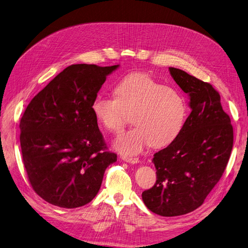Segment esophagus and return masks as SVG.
Wrapping results in <instances>:
<instances>
[{
    "label": "esophagus",
    "mask_w": 248,
    "mask_h": 248,
    "mask_svg": "<svg viewBox=\"0 0 248 248\" xmlns=\"http://www.w3.org/2000/svg\"><path fill=\"white\" fill-rule=\"evenodd\" d=\"M123 160L126 163H131V164H138L140 162V159L139 158H136V157H123Z\"/></svg>",
    "instance_id": "1"
}]
</instances>
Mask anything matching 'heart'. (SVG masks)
<instances>
[{"label":"heart","instance_id":"obj_1","mask_svg":"<svg viewBox=\"0 0 248 248\" xmlns=\"http://www.w3.org/2000/svg\"><path fill=\"white\" fill-rule=\"evenodd\" d=\"M115 98L97 94L91 110L98 124L116 133L132 114L136 126L116 137L113 147L124 155H137L149 145L159 149L170 145L183 128L187 104L177 90L147 74L133 73L114 85Z\"/></svg>","mask_w":248,"mask_h":248}]
</instances>
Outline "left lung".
I'll use <instances>...</instances> for the list:
<instances>
[{"label": "left lung", "instance_id": "obj_1", "mask_svg": "<svg viewBox=\"0 0 248 248\" xmlns=\"http://www.w3.org/2000/svg\"><path fill=\"white\" fill-rule=\"evenodd\" d=\"M169 70L188 94L191 112L175 140L154 155L157 181L141 198L152 212L172 217L197 209L222 177L233 127L210 83L178 68Z\"/></svg>", "mask_w": 248, "mask_h": 248}]
</instances>
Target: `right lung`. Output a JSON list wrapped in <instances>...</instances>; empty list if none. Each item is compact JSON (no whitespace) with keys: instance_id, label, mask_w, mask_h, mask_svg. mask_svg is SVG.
<instances>
[{"instance_id":"1","label":"right lung","mask_w":248,"mask_h":248,"mask_svg":"<svg viewBox=\"0 0 248 248\" xmlns=\"http://www.w3.org/2000/svg\"><path fill=\"white\" fill-rule=\"evenodd\" d=\"M117 67L70 65L26 108L20 122L23 164L33 190L46 202L68 209L89 203L106 169L116 161L91 103Z\"/></svg>"}]
</instances>
